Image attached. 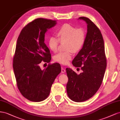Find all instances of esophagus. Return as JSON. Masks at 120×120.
I'll return each instance as SVG.
<instances>
[{
	"mask_svg": "<svg viewBox=\"0 0 120 120\" xmlns=\"http://www.w3.org/2000/svg\"><path fill=\"white\" fill-rule=\"evenodd\" d=\"M66 72V70L63 67H61V73H65Z\"/></svg>",
	"mask_w": 120,
	"mask_h": 120,
	"instance_id": "34e87169",
	"label": "esophagus"
}]
</instances>
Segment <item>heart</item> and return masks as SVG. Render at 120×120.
<instances>
[{
  "label": "heart",
  "mask_w": 120,
  "mask_h": 120,
  "mask_svg": "<svg viewBox=\"0 0 120 120\" xmlns=\"http://www.w3.org/2000/svg\"><path fill=\"white\" fill-rule=\"evenodd\" d=\"M57 34L58 38L55 36L49 38L48 41V46L51 51L56 52L59 40L61 42H66L65 49L68 50L58 52L54 56V59L60 63L68 64L73 56L71 50L76 52L83 47L86 39V33L83 28L77 29L76 27L66 23L58 29Z\"/></svg>",
  "instance_id": "heart-1"
}]
</instances>
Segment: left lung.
<instances>
[{
  "mask_svg": "<svg viewBox=\"0 0 120 120\" xmlns=\"http://www.w3.org/2000/svg\"><path fill=\"white\" fill-rule=\"evenodd\" d=\"M87 23L86 39L83 47L72 61L73 65L81 67L79 74L66 68L68 81L67 95L72 101L82 102L91 98L101 86L107 67L103 38L100 30L88 18L80 17Z\"/></svg>",
  "mask_w": 120,
  "mask_h": 120,
  "instance_id": "1",
  "label": "left lung"
}]
</instances>
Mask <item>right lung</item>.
Segmentation results:
<instances>
[{
    "mask_svg": "<svg viewBox=\"0 0 120 120\" xmlns=\"http://www.w3.org/2000/svg\"><path fill=\"white\" fill-rule=\"evenodd\" d=\"M55 20L37 19L22 30L18 37L13 68L20 93L29 101L39 102L49 96L51 86L61 71L60 65H49L43 70L39 64L49 63L51 54L45 43V34L56 25Z\"/></svg>",
    "mask_w": 120,
    "mask_h": 120,
    "instance_id": "right-lung-1",
    "label": "right lung"
}]
</instances>
